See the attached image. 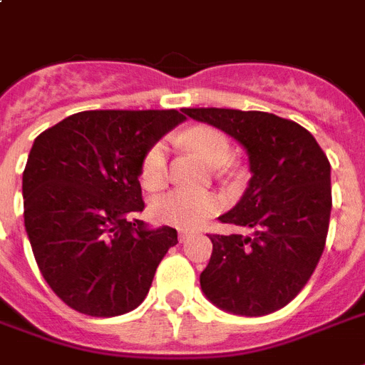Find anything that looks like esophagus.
Returning <instances> with one entry per match:
<instances>
[{
	"instance_id": "34e87169",
	"label": "esophagus",
	"mask_w": 365,
	"mask_h": 365,
	"mask_svg": "<svg viewBox=\"0 0 365 365\" xmlns=\"http://www.w3.org/2000/svg\"><path fill=\"white\" fill-rule=\"evenodd\" d=\"M178 237H180V242H185L187 239H191V233H187V231H180Z\"/></svg>"
}]
</instances>
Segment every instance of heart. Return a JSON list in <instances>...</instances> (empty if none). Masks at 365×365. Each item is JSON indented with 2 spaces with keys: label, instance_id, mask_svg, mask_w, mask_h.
Returning a JSON list of instances; mask_svg holds the SVG:
<instances>
[{
  "label": "heart",
  "instance_id": "heart-1",
  "mask_svg": "<svg viewBox=\"0 0 365 365\" xmlns=\"http://www.w3.org/2000/svg\"><path fill=\"white\" fill-rule=\"evenodd\" d=\"M182 142L191 148L208 165L227 163L231 145L223 132L212 126H195L182 136ZM142 183L149 189L160 187L166 180V143L157 142L148 149L142 160ZM222 208V199L214 193H199L187 189H172L153 202L155 216L160 222L176 227L195 229L210 220Z\"/></svg>",
  "mask_w": 365,
  "mask_h": 365
}]
</instances>
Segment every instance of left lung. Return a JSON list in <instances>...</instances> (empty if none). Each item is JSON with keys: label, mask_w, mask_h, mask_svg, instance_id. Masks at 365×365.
<instances>
[{"label": "left lung", "mask_w": 365, "mask_h": 365, "mask_svg": "<svg viewBox=\"0 0 365 365\" xmlns=\"http://www.w3.org/2000/svg\"><path fill=\"white\" fill-rule=\"evenodd\" d=\"M246 149L248 187L222 223L250 235H210L212 255L200 272L206 299L240 317H265L299 294L326 246L331 212V166L311 132L265 111L183 108Z\"/></svg>", "instance_id": "8db88e82"}]
</instances>
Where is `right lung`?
<instances>
[{
    "instance_id": "obj_1",
    "label": "right lung",
    "mask_w": 365,
    "mask_h": 365,
    "mask_svg": "<svg viewBox=\"0 0 365 365\" xmlns=\"http://www.w3.org/2000/svg\"><path fill=\"white\" fill-rule=\"evenodd\" d=\"M185 121L176 110L81 111L34 140L22 174L24 227L54 294L73 311H134L176 229L134 220L143 210L142 160Z\"/></svg>"
}]
</instances>
